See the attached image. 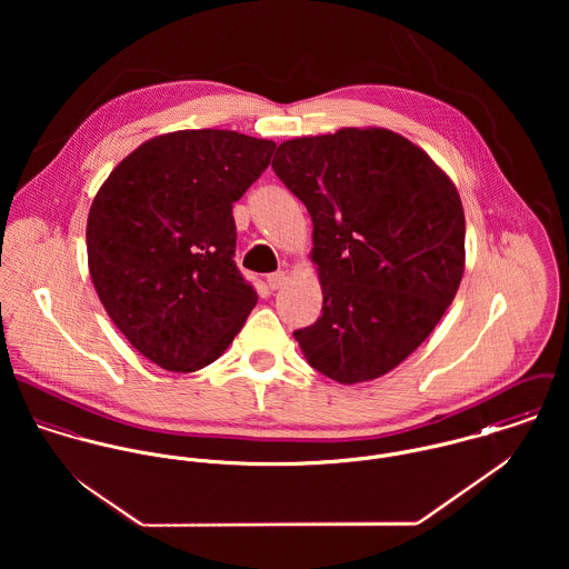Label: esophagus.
<instances>
[{
	"mask_svg": "<svg viewBox=\"0 0 569 569\" xmlns=\"http://www.w3.org/2000/svg\"><path fill=\"white\" fill-rule=\"evenodd\" d=\"M284 280H287V273H284V271H273V273L267 276L269 289H280V287L284 284Z\"/></svg>",
	"mask_w": 569,
	"mask_h": 569,
	"instance_id": "obj_1",
	"label": "esophagus"
}]
</instances>
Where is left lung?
<instances>
[{
	"label": "left lung",
	"mask_w": 569,
	"mask_h": 569,
	"mask_svg": "<svg viewBox=\"0 0 569 569\" xmlns=\"http://www.w3.org/2000/svg\"><path fill=\"white\" fill-rule=\"evenodd\" d=\"M307 206L322 316L293 332L339 383L407 359L453 302L465 271V210L451 179L403 136L341 129L282 142L271 162Z\"/></svg>",
	"instance_id": "1"
}]
</instances>
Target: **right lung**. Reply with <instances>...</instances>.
<instances>
[{"instance_id":"obj_1","label":"right lung","mask_w":569,"mask_h":569,"mask_svg":"<svg viewBox=\"0 0 569 569\" xmlns=\"http://www.w3.org/2000/svg\"><path fill=\"white\" fill-rule=\"evenodd\" d=\"M276 144L201 129L118 163L87 219V260L111 322L147 359L194 372L232 343L258 296L234 262L232 206Z\"/></svg>"}]
</instances>
